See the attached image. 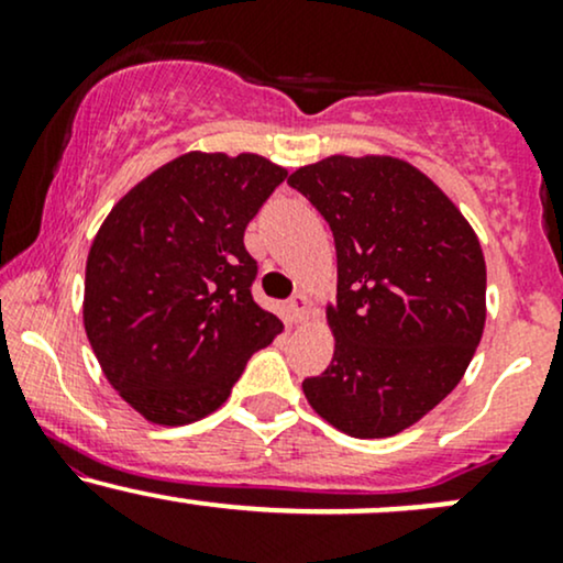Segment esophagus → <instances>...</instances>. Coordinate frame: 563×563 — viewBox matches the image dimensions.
Listing matches in <instances>:
<instances>
[{"instance_id": "obj_1", "label": "esophagus", "mask_w": 563, "mask_h": 563, "mask_svg": "<svg viewBox=\"0 0 563 563\" xmlns=\"http://www.w3.org/2000/svg\"><path fill=\"white\" fill-rule=\"evenodd\" d=\"M307 312H309V299H307V294H296L294 299L288 301L290 322H303V320H307Z\"/></svg>"}]
</instances>
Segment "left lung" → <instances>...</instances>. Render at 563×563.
Returning <instances> with one entry per match:
<instances>
[{
  "mask_svg": "<svg viewBox=\"0 0 563 563\" xmlns=\"http://www.w3.org/2000/svg\"><path fill=\"white\" fill-rule=\"evenodd\" d=\"M288 185L331 224L339 262L333 360L301 389L349 437L397 434L455 389L479 346L482 245L455 203L399 158L331 156Z\"/></svg>",
  "mask_w": 563,
  "mask_h": 563,
  "instance_id": "obj_1",
  "label": "left lung"
}]
</instances>
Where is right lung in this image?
<instances>
[{
  "mask_svg": "<svg viewBox=\"0 0 563 563\" xmlns=\"http://www.w3.org/2000/svg\"><path fill=\"white\" fill-rule=\"evenodd\" d=\"M286 179L254 153H187L129 190L97 232L84 328L113 389L147 421L183 426L230 397L283 331L251 296L249 222Z\"/></svg>",
  "mask_w": 563,
  "mask_h": 563,
  "instance_id": "add662e5",
  "label": "right lung"
}]
</instances>
